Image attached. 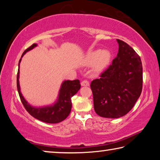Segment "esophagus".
Returning a JSON list of instances; mask_svg holds the SVG:
<instances>
[{
  "mask_svg": "<svg viewBox=\"0 0 160 160\" xmlns=\"http://www.w3.org/2000/svg\"><path fill=\"white\" fill-rule=\"evenodd\" d=\"M81 85L86 86V87L89 86V85H90V82H89V81L85 80H83V81H82V82H81Z\"/></svg>",
  "mask_w": 160,
  "mask_h": 160,
  "instance_id": "obj_1",
  "label": "esophagus"
}]
</instances>
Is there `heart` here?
<instances>
[{
    "label": "heart",
    "instance_id": "b5f03b06",
    "mask_svg": "<svg viewBox=\"0 0 160 160\" xmlns=\"http://www.w3.org/2000/svg\"><path fill=\"white\" fill-rule=\"evenodd\" d=\"M110 60V53L107 51L96 50L89 53L86 56L85 63L88 66L94 65V70L100 72L109 63Z\"/></svg>",
    "mask_w": 160,
    "mask_h": 160
}]
</instances>
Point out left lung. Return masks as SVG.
<instances>
[{
	"instance_id": "1",
	"label": "left lung",
	"mask_w": 160,
	"mask_h": 160,
	"mask_svg": "<svg viewBox=\"0 0 160 160\" xmlns=\"http://www.w3.org/2000/svg\"><path fill=\"white\" fill-rule=\"evenodd\" d=\"M117 56L102 72L99 79L91 82L94 109L104 118H120L128 113L139 98L142 88L141 59L126 42L116 39Z\"/></svg>"
}]
</instances>
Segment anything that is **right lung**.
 Listing matches in <instances>:
<instances>
[{
	"label": "right lung",
	"mask_w": 160,
	"mask_h": 160,
	"mask_svg": "<svg viewBox=\"0 0 160 160\" xmlns=\"http://www.w3.org/2000/svg\"><path fill=\"white\" fill-rule=\"evenodd\" d=\"M37 47V44H33L31 47L24 51L18 63V71L17 75V87L21 102L28 111L29 114L32 115L38 120L48 123H57L61 122L66 119L70 114L72 108L71 97L76 94L80 89L79 80H64L61 85L59 90L57 100L53 104L49 106L36 107L32 106L27 102L23 97L20 90V64L23 56L28 51L33 49Z\"/></svg>",
	"instance_id": "right-lung-1"
}]
</instances>
